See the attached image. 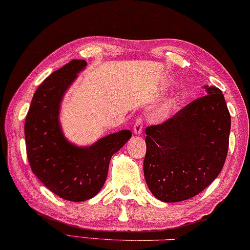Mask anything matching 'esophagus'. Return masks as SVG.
I'll use <instances>...</instances> for the list:
<instances>
[{
	"label": "esophagus",
	"instance_id": "34e87169",
	"mask_svg": "<svg viewBox=\"0 0 250 250\" xmlns=\"http://www.w3.org/2000/svg\"><path fill=\"white\" fill-rule=\"evenodd\" d=\"M142 128H144V123H142V120L140 118H138L135 122L134 132L136 135H140L142 132Z\"/></svg>",
	"mask_w": 250,
	"mask_h": 250
}]
</instances>
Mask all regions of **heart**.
<instances>
[{
	"mask_svg": "<svg viewBox=\"0 0 250 250\" xmlns=\"http://www.w3.org/2000/svg\"><path fill=\"white\" fill-rule=\"evenodd\" d=\"M174 105H175L174 103L167 104L165 108H163V110L160 112V116H162V118H165V116H167L170 113V111L172 110V108H174Z\"/></svg>",
	"mask_w": 250,
	"mask_h": 250,
	"instance_id": "heart-1",
	"label": "heart"
}]
</instances>
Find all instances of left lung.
Listing matches in <instances>:
<instances>
[{"label":"left lung","instance_id":"1","mask_svg":"<svg viewBox=\"0 0 250 250\" xmlns=\"http://www.w3.org/2000/svg\"><path fill=\"white\" fill-rule=\"evenodd\" d=\"M206 95L174 118L146 129V182L165 203L189 200L210 185L227 159L231 116L222 91L204 86Z\"/></svg>","mask_w":250,"mask_h":250}]
</instances>
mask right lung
<instances>
[{
    "mask_svg": "<svg viewBox=\"0 0 250 250\" xmlns=\"http://www.w3.org/2000/svg\"><path fill=\"white\" fill-rule=\"evenodd\" d=\"M87 62L74 59L44 80L25 118L27 156L33 174L56 195L71 202H84L98 194L108 176L112 155L130 139L123 129L103 137L88 146L65 138L59 122L65 91Z\"/></svg>",
    "mask_w": 250,
    "mask_h": 250,
    "instance_id": "add662e5",
    "label": "right lung"
}]
</instances>
